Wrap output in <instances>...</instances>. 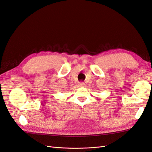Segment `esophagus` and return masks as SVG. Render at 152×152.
Listing matches in <instances>:
<instances>
[{
  "label": "esophagus",
  "instance_id": "obj_1",
  "mask_svg": "<svg viewBox=\"0 0 152 152\" xmlns=\"http://www.w3.org/2000/svg\"><path fill=\"white\" fill-rule=\"evenodd\" d=\"M79 86H80V87H82V86H84V82H79Z\"/></svg>",
  "mask_w": 152,
  "mask_h": 152
}]
</instances>
